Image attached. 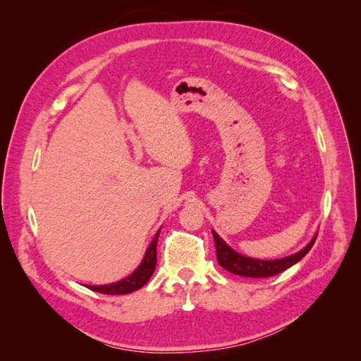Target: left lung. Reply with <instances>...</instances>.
<instances>
[{"label": "left lung", "instance_id": "obj_1", "mask_svg": "<svg viewBox=\"0 0 361 361\" xmlns=\"http://www.w3.org/2000/svg\"><path fill=\"white\" fill-rule=\"evenodd\" d=\"M214 235V241H215V248H216V260L224 269L236 276H243V277H251V279H260V277H272L276 274H280L285 269L290 268L292 265L300 262L305 255L309 253L310 248L314 244V239L318 236V233H314L312 238V241L301 248L297 253H293L290 256L281 257V259H274V260H265V259H253L244 256L241 253H238L231 245H227L223 238H220L215 231H212Z\"/></svg>", "mask_w": 361, "mask_h": 361}]
</instances>
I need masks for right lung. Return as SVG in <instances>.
Instances as JSON below:
<instances>
[{
  "label": "right lung",
  "mask_w": 361,
  "mask_h": 361,
  "mask_svg": "<svg viewBox=\"0 0 361 361\" xmlns=\"http://www.w3.org/2000/svg\"><path fill=\"white\" fill-rule=\"evenodd\" d=\"M159 232H161V228L157 232L154 239H152V243L146 250L143 260H141V264L138 265V268L133 272V274H129L128 277L122 279L120 281L110 283V285H99V286L93 285V286H87V288L94 290V292L106 293V295H126V293H130V292L143 288L149 281V279L152 277V274H154L155 267H157V243L159 238Z\"/></svg>",
  "instance_id": "add662e5"
}]
</instances>
